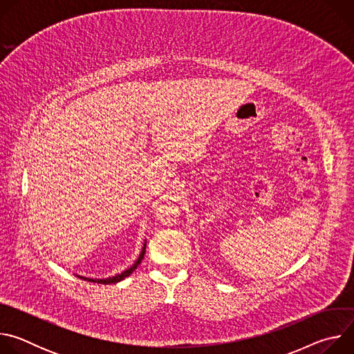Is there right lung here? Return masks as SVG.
<instances>
[{"mask_svg": "<svg viewBox=\"0 0 354 354\" xmlns=\"http://www.w3.org/2000/svg\"><path fill=\"white\" fill-rule=\"evenodd\" d=\"M145 245H147V241L144 242V246H142V249H141V254H140V257L137 258V261L130 266V268H127L126 270H123L122 273H118V274H115V276H111V277H106V279H92V277H84V276H77V277H80V279H82V280H86V281H91V283H99V284H115V283H119V281H122L123 279H126L127 276H130L136 269H137V266L141 263V261H142V258H144V254H145Z\"/></svg>", "mask_w": 354, "mask_h": 354, "instance_id": "1", "label": "right lung"}]
</instances>
